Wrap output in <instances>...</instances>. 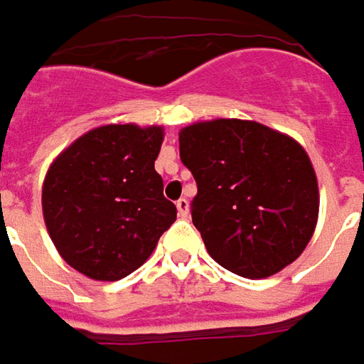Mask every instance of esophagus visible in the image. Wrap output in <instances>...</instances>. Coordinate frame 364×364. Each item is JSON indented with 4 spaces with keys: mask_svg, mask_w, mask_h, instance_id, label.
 Segmentation results:
<instances>
[{
    "mask_svg": "<svg viewBox=\"0 0 364 364\" xmlns=\"http://www.w3.org/2000/svg\"><path fill=\"white\" fill-rule=\"evenodd\" d=\"M175 205H177L179 217H181V219H187V217H189V201H187L185 197H181V199L175 203Z\"/></svg>",
    "mask_w": 364,
    "mask_h": 364,
    "instance_id": "1",
    "label": "esophagus"
}]
</instances>
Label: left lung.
<instances>
[{
    "label": "left lung",
    "instance_id": "1",
    "mask_svg": "<svg viewBox=\"0 0 364 364\" xmlns=\"http://www.w3.org/2000/svg\"><path fill=\"white\" fill-rule=\"evenodd\" d=\"M179 155L197 183L193 225L219 265L265 279L303 253L318 187L296 141L255 121L215 119L181 129Z\"/></svg>",
    "mask_w": 364,
    "mask_h": 364
}]
</instances>
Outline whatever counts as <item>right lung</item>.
Instances as JSON below:
<instances>
[{
  "label": "right lung",
  "mask_w": 364,
  "mask_h": 364,
  "mask_svg": "<svg viewBox=\"0 0 364 364\" xmlns=\"http://www.w3.org/2000/svg\"><path fill=\"white\" fill-rule=\"evenodd\" d=\"M161 127L105 125L81 135L51 163L43 217L59 255L95 281H119L139 269L177 219L163 197L155 159Z\"/></svg>",
  "instance_id": "obj_1"
}]
</instances>
